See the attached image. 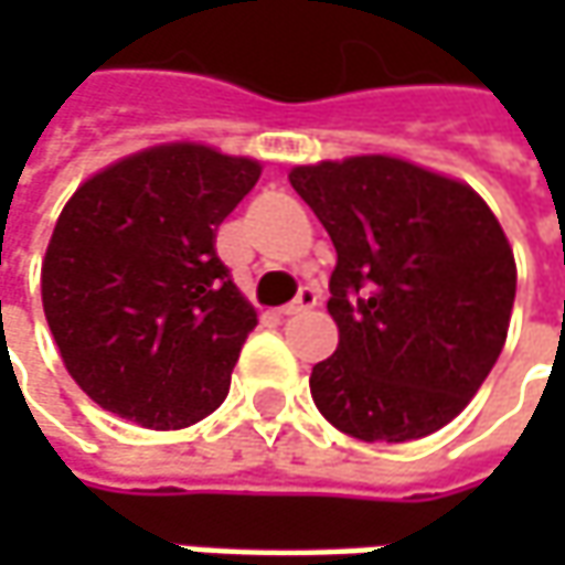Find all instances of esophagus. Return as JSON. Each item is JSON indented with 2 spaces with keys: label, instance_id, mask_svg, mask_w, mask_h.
<instances>
[{
  "label": "esophagus",
  "instance_id": "obj_1",
  "mask_svg": "<svg viewBox=\"0 0 565 565\" xmlns=\"http://www.w3.org/2000/svg\"><path fill=\"white\" fill-rule=\"evenodd\" d=\"M311 308H317V292L315 289H301L295 301H289L286 308H279V315L295 317V315H305V311H311Z\"/></svg>",
  "mask_w": 565,
  "mask_h": 565
}]
</instances>
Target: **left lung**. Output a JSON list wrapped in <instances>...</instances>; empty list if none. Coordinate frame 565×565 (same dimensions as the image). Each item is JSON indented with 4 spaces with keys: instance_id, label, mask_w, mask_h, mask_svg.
I'll return each instance as SVG.
<instances>
[{
    "instance_id": "obj_1",
    "label": "left lung",
    "mask_w": 565,
    "mask_h": 565,
    "mask_svg": "<svg viewBox=\"0 0 565 565\" xmlns=\"http://www.w3.org/2000/svg\"><path fill=\"white\" fill-rule=\"evenodd\" d=\"M333 238L337 352L311 371L320 415L364 444L449 424L497 364L515 301L512 248L462 182L396 157L295 166Z\"/></svg>"
}]
</instances>
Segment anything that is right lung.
<instances>
[{"mask_svg":"<svg viewBox=\"0 0 565 565\" xmlns=\"http://www.w3.org/2000/svg\"><path fill=\"white\" fill-rule=\"evenodd\" d=\"M260 163L204 143H160L72 194L43 257V315L99 408L179 430L226 399L257 311L216 257V228Z\"/></svg>","mask_w":565,"mask_h":565,"instance_id":"obj_1","label":"right lung"}]
</instances>
